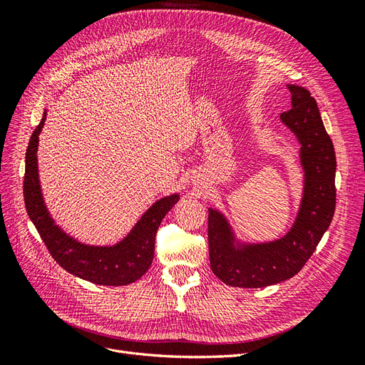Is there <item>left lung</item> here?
Segmentation results:
<instances>
[{
  "instance_id": "left-lung-1",
  "label": "left lung",
  "mask_w": 365,
  "mask_h": 365,
  "mask_svg": "<svg viewBox=\"0 0 365 365\" xmlns=\"http://www.w3.org/2000/svg\"><path fill=\"white\" fill-rule=\"evenodd\" d=\"M291 109L282 123L295 135L303 170V193L292 227L271 242H242L217 208H208L210 267L217 279L236 288H264L288 280L312 256L335 213L336 158L315 98L306 88L286 85Z\"/></svg>"
}]
</instances>
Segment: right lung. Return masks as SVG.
Returning <instances> with one entry per match:
<instances>
[{
	"mask_svg": "<svg viewBox=\"0 0 365 365\" xmlns=\"http://www.w3.org/2000/svg\"><path fill=\"white\" fill-rule=\"evenodd\" d=\"M46 118L47 111H43L41 123L33 130L26 152L24 202L30 220L36 227L53 259L65 271L96 284L123 286L134 283L149 269L155 251L157 230L163 217L180 201V193L164 196L152 204L128 236L115 245H90L74 239L54 222L43 202L36 153Z\"/></svg>",
	"mask_w": 365,
	"mask_h": 365,
	"instance_id": "1",
	"label": "right lung"
}]
</instances>
